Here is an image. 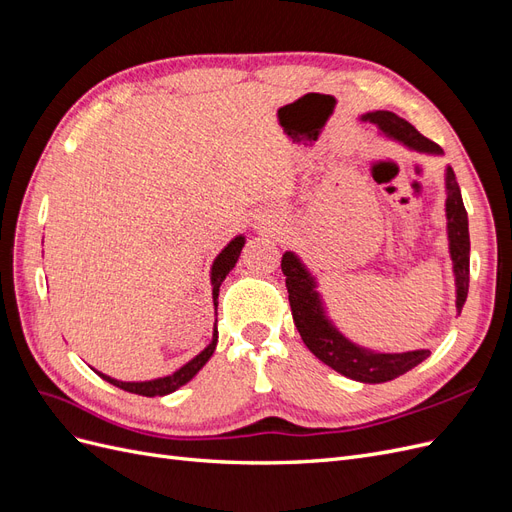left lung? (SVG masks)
<instances>
[{"instance_id": "left-lung-1", "label": "left lung", "mask_w": 512, "mask_h": 512, "mask_svg": "<svg viewBox=\"0 0 512 512\" xmlns=\"http://www.w3.org/2000/svg\"><path fill=\"white\" fill-rule=\"evenodd\" d=\"M363 119L386 132L408 147L425 153H442L440 145L429 141L427 136L418 132L412 123L401 119L389 111L367 113ZM446 218H448V241H451V258L457 280V309L461 312L463 303L468 299L470 286V232H468V211L463 207V198L459 183L455 179L453 168H446ZM282 271L286 275L288 301L292 309L294 327L299 329L303 344L314 356L333 367L339 374L352 378L356 382L378 384L389 382L406 374L418 363H423L429 350L412 352H371L359 348L339 333L322 312V303L318 292L314 290V277L307 273L301 260L292 252L282 256Z\"/></svg>"}]
</instances>
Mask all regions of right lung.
<instances>
[{"instance_id":"1","label":"right lung","mask_w":512,"mask_h":512,"mask_svg":"<svg viewBox=\"0 0 512 512\" xmlns=\"http://www.w3.org/2000/svg\"><path fill=\"white\" fill-rule=\"evenodd\" d=\"M245 239L243 237H237L232 239L222 254L215 258L213 262V269H211V284H213V305L218 307V294H220V286L224 282V277L230 273V269L237 265L239 260V254H241V247H243ZM215 346H218V329H213V342L200 352L196 354L194 359L190 363H185L181 369H177L175 374H170L166 378H158V380H149V382H119L115 378H108L104 374H100V371H96V374L100 378H104L106 382H111L113 386H119V389L128 391V393H136V395H143V397H156V395H168L177 391L179 386H183L185 382H190L200 369H203V365L211 359V354L215 350Z\"/></svg>"}]
</instances>
